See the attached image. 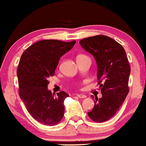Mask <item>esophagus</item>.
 <instances>
[{"label":"esophagus","mask_w":146,"mask_h":146,"mask_svg":"<svg viewBox=\"0 0 146 146\" xmlns=\"http://www.w3.org/2000/svg\"><path fill=\"white\" fill-rule=\"evenodd\" d=\"M77 97L80 98H85L87 96L85 95H83V94H79V95H77Z\"/></svg>","instance_id":"esophagus-1"}]
</instances>
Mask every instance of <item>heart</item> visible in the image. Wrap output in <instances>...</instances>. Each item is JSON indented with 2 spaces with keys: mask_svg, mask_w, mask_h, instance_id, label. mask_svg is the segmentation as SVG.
Instances as JSON below:
<instances>
[{
  "mask_svg": "<svg viewBox=\"0 0 146 146\" xmlns=\"http://www.w3.org/2000/svg\"><path fill=\"white\" fill-rule=\"evenodd\" d=\"M84 57H87V56L84 54H78L77 56V59H82V58H84Z\"/></svg>",
  "mask_w": 146,
  "mask_h": 146,
  "instance_id": "heart-1",
  "label": "heart"
}]
</instances>
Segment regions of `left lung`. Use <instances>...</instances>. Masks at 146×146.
<instances>
[{
    "instance_id": "obj_1",
    "label": "left lung",
    "mask_w": 146,
    "mask_h": 146,
    "mask_svg": "<svg viewBox=\"0 0 146 146\" xmlns=\"http://www.w3.org/2000/svg\"><path fill=\"white\" fill-rule=\"evenodd\" d=\"M80 44L96 61L102 95L100 99L92 96L95 106L87 115L102 123L115 115L128 94L130 65L124 48L110 37L95 36L80 40Z\"/></svg>"
}]
</instances>
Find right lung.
<instances>
[{
    "mask_svg": "<svg viewBox=\"0 0 146 146\" xmlns=\"http://www.w3.org/2000/svg\"><path fill=\"white\" fill-rule=\"evenodd\" d=\"M76 41L42 40L24 51L17 69L19 97L35 120L46 125H55L64 113V100L69 95L62 91L52 95L48 79L54 75L59 59L72 48Z\"/></svg>",
    "mask_w": 146,
    "mask_h": 146,
    "instance_id": "right-lung-1",
    "label": "right lung"
}]
</instances>
